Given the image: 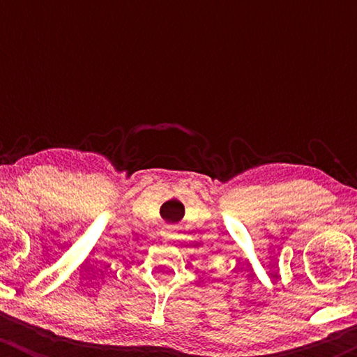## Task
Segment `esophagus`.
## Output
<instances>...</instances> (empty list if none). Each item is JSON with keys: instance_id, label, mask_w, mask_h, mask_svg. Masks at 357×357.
<instances>
[{"instance_id": "esophagus-1", "label": "esophagus", "mask_w": 357, "mask_h": 357, "mask_svg": "<svg viewBox=\"0 0 357 357\" xmlns=\"http://www.w3.org/2000/svg\"><path fill=\"white\" fill-rule=\"evenodd\" d=\"M160 236H162L165 241H172V238L177 237V227H175V226H164L162 231H160Z\"/></svg>"}]
</instances>
